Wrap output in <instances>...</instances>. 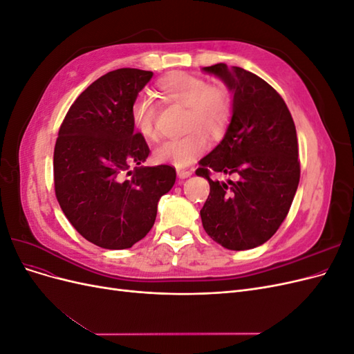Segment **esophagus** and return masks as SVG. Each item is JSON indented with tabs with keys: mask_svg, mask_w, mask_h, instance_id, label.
I'll list each match as a JSON object with an SVG mask.
<instances>
[{
	"mask_svg": "<svg viewBox=\"0 0 354 354\" xmlns=\"http://www.w3.org/2000/svg\"><path fill=\"white\" fill-rule=\"evenodd\" d=\"M177 176H178L180 178H187V177H190V176H192V171L178 168V169H177Z\"/></svg>",
	"mask_w": 354,
	"mask_h": 354,
	"instance_id": "obj_1",
	"label": "esophagus"
}]
</instances>
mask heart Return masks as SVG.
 Wrapping results in <instances>:
<instances>
[{"mask_svg": "<svg viewBox=\"0 0 354 354\" xmlns=\"http://www.w3.org/2000/svg\"><path fill=\"white\" fill-rule=\"evenodd\" d=\"M165 99L187 106V134L169 138L155 149L158 162L187 167L205 152L208 137H220L227 130L233 115L232 93L224 85H211L205 78L187 72H174L158 84ZM131 122L136 131L149 140L156 138V106L146 94L131 104Z\"/></svg>", "mask_w": 354, "mask_h": 354, "instance_id": "heart-1", "label": "heart"}]
</instances>
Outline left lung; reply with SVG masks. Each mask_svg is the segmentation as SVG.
Masks as SVG:
<instances>
[{"label": "left lung", "mask_w": 354, "mask_h": 354, "mask_svg": "<svg viewBox=\"0 0 354 354\" xmlns=\"http://www.w3.org/2000/svg\"><path fill=\"white\" fill-rule=\"evenodd\" d=\"M233 91V115L220 145L199 160L209 183L201 209L208 236L233 251L269 241L286 218L299 183L295 124L282 95L255 73L224 63L203 68ZM212 172L238 182H214Z\"/></svg>", "instance_id": "8db88e82"}]
</instances>
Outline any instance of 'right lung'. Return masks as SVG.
<instances>
[{"mask_svg":"<svg viewBox=\"0 0 354 354\" xmlns=\"http://www.w3.org/2000/svg\"><path fill=\"white\" fill-rule=\"evenodd\" d=\"M152 75L134 68L108 72L78 95L60 125L56 198L81 236L100 248L125 250L143 239L159 198L174 186V167L140 165L151 149L131 122V104Z\"/></svg>","mask_w":354,"mask_h":354,"instance_id":"right-lung-1","label":"right lung"}]
</instances>
